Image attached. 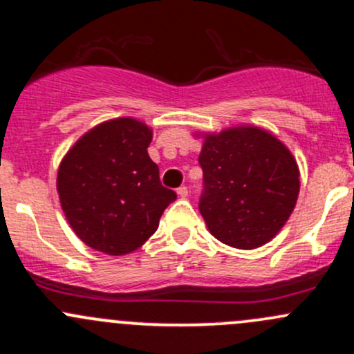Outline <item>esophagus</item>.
I'll use <instances>...</instances> for the list:
<instances>
[{"label": "esophagus", "instance_id": "1", "mask_svg": "<svg viewBox=\"0 0 354 354\" xmlns=\"http://www.w3.org/2000/svg\"><path fill=\"white\" fill-rule=\"evenodd\" d=\"M177 194H179V196H180V198H186V196H187V194H189V189H187V187H186V186H180V187H179V189H177Z\"/></svg>", "mask_w": 354, "mask_h": 354}]
</instances>
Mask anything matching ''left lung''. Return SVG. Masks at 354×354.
Wrapping results in <instances>:
<instances>
[{"label":"left lung","mask_w":354,"mask_h":354,"mask_svg":"<svg viewBox=\"0 0 354 354\" xmlns=\"http://www.w3.org/2000/svg\"><path fill=\"white\" fill-rule=\"evenodd\" d=\"M200 212L210 233L234 248L276 236L297 201L299 168L290 151L255 127L207 136L201 149Z\"/></svg>","instance_id":"1"}]
</instances>
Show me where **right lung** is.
<instances>
[{"mask_svg":"<svg viewBox=\"0 0 354 354\" xmlns=\"http://www.w3.org/2000/svg\"><path fill=\"white\" fill-rule=\"evenodd\" d=\"M151 139L144 123L118 118L86 132L60 163V205L88 247L109 255L137 250L177 200L147 154Z\"/></svg>","mask_w":354,"mask_h":354,"instance_id":"right-lung-1","label":"right lung"}]
</instances>
